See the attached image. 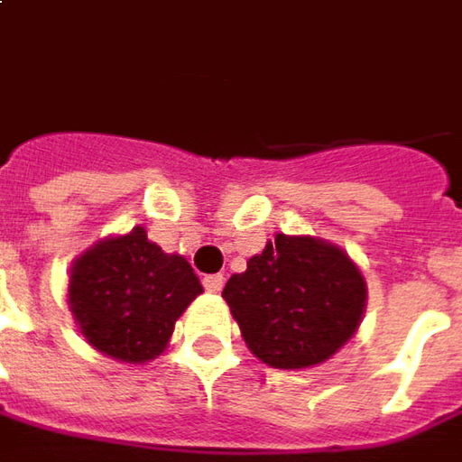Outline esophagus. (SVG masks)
Returning <instances> with one entry per match:
<instances>
[{
	"label": "esophagus",
	"mask_w": 462,
	"mask_h": 462,
	"mask_svg": "<svg viewBox=\"0 0 462 462\" xmlns=\"http://www.w3.org/2000/svg\"><path fill=\"white\" fill-rule=\"evenodd\" d=\"M222 285H225V278L222 275H207L205 278V288L209 291V293H219L222 291Z\"/></svg>",
	"instance_id": "esophagus-1"
}]
</instances>
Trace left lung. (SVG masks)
<instances>
[{
	"instance_id": "8db88e82",
	"label": "left lung",
	"mask_w": 462,
	"mask_h": 462,
	"mask_svg": "<svg viewBox=\"0 0 462 462\" xmlns=\"http://www.w3.org/2000/svg\"><path fill=\"white\" fill-rule=\"evenodd\" d=\"M222 298L247 349L275 369H309L349 341L366 309V281L338 245L275 235L235 273Z\"/></svg>"
}]
</instances>
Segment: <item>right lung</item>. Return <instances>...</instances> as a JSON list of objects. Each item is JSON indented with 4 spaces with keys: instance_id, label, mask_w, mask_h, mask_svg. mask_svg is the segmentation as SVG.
I'll return each instance as SVG.
<instances>
[{
    "instance_id": "add662e5",
    "label": "right lung",
    "mask_w": 462,
    "mask_h": 462,
    "mask_svg": "<svg viewBox=\"0 0 462 462\" xmlns=\"http://www.w3.org/2000/svg\"><path fill=\"white\" fill-rule=\"evenodd\" d=\"M205 288L184 255H169L143 227L103 237L70 265L68 303L86 341L116 362L164 354L174 323Z\"/></svg>"
}]
</instances>
